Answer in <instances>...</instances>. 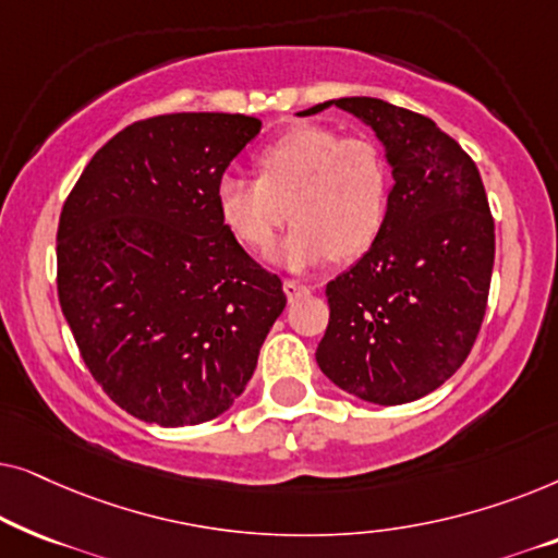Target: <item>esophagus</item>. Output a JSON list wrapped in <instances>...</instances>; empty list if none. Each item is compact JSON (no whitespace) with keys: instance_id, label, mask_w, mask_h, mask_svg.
I'll use <instances>...</instances> for the list:
<instances>
[{"instance_id":"34e87169","label":"esophagus","mask_w":558,"mask_h":558,"mask_svg":"<svg viewBox=\"0 0 558 558\" xmlns=\"http://www.w3.org/2000/svg\"><path fill=\"white\" fill-rule=\"evenodd\" d=\"M284 292H287V300L289 302H296L300 296H307L310 294V287L307 284H300V281L294 279H284Z\"/></svg>"}]
</instances>
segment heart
<instances>
[{"mask_svg": "<svg viewBox=\"0 0 558 558\" xmlns=\"http://www.w3.org/2000/svg\"><path fill=\"white\" fill-rule=\"evenodd\" d=\"M254 165L256 180L223 174L216 182L220 223L243 248L264 254L284 210L294 228L274 262L289 271L363 256L384 231L391 167L376 142L307 124L258 149Z\"/></svg>", "mask_w": 558, "mask_h": 558, "instance_id": "obj_1", "label": "heart"}]
</instances>
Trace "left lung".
I'll return each instance as SVG.
<instances>
[{
  "instance_id": "8db88e82",
  "label": "left lung",
  "mask_w": 558,
  "mask_h": 558,
  "mask_svg": "<svg viewBox=\"0 0 558 558\" xmlns=\"http://www.w3.org/2000/svg\"><path fill=\"white\" fill-rule=\"evenodd\" d=\"M376 132L393 187L384 231L327 284L330 323L317 365L342 391L396 407L439 388L470 355L483 325L495 223L468 151L432 119L380 98H335Z\"/></svg>"
}]
</instances>
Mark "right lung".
Returning a JSON list of instances; mask_svg holds the SVG:
<instances>
[{
    "label": "right lung",
    "mask_w": 558,
    "mask_h": 558,
    "mask_svg": "<svg viewBox=\"0 0 558 558\" xmlns=\"http://www.w3.org/2000/svg\"><path fill=\"white\" fill-rule=\"evenodd\" d=\"M262 132L243 113H165L104 144L58 223V300L113 403L159 426L231 409L287 307L277 274L216 210V182Z\"/></svg>",
    "instance_id": "1"
}]
</instances>
